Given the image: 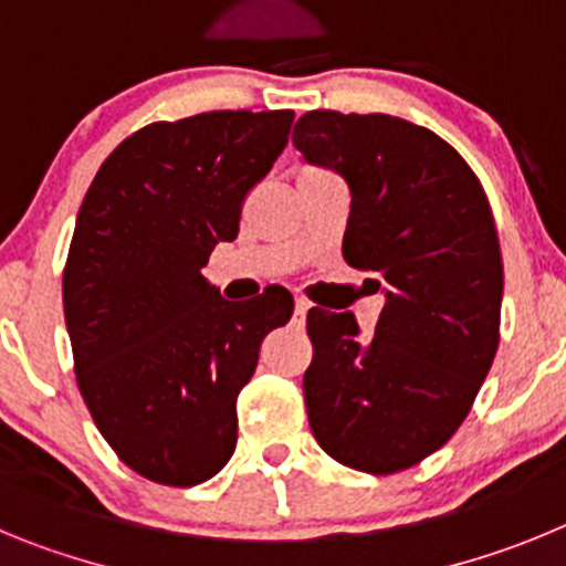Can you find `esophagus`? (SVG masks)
I'll list each match as a JSON object with an SVG mask.
<instances>
[{
    "label": "esophagus",
    "mask_w": 566,
    "mask_h": 566,
    "mask_svg": "<svg viewBox=\"0 0 566 566\" xmlns=\"http://www.w3.org/2000/svg\"><path fill=\"white\" fill-rule=\"evenodd\" d=\"M310 310V302L307 298H295V318H304Z\"/></svg>",
    "instance_id": "esophagus-1"
}]
</instances>
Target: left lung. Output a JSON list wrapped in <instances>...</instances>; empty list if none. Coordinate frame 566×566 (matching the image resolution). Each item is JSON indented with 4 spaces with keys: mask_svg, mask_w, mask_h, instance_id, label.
Listing matches in <instances>:
<instances>
[{
    "mask_svg": "<svg viewBox=\"0 0 566 566\" xmlns=\"http://www.w3.org/2000/svg\"><path fill=\"white\" fill-rule=\"evenodd\" d=\"M293 144L310 166L344 177L353 206L340 251L386 295L369 338L353 313H307L310 429L340 465L406 471L454 437L496 355L491 206L442 137L395 115L315 109Z\"/></svg>",
    "mask_w": 566,
    "mask_h": 566,
    "instance_id": "1",
    "label": "left lung"
}]
</instances>
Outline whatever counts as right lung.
<instances>
[{"label":"right lung","mask_w":566,"mask_h":566,"mask_svg":"<svg viewBox=\"0 0 566 566\" xmlns=\"http://www.w3.org/2000/svg\"><path fill=\"white\" fill-rule=\"evenodd\" d=\"M293 112L222 109L149 124L104 160L64 268L81 397L140 476L191 488L237 448V397L293 315L273 284L228 302L202 268L233 242L245 195L287 146Z\"/></svg>","instance_id":"add662e5"}]
</instances>
